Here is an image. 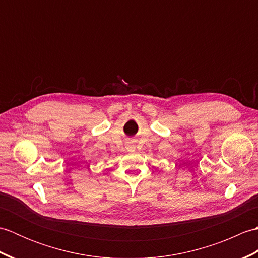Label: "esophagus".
<instances>
[{"mask_svg":"<svg viewBox=\"0 0 258 258\" xmlns=\"http://www.w3.org/2000/svg\"><path fill=\"white\" fill-rule=\"evenodd\" d=\"M134 146H135V145H134L133 143H128L127 146H126V147H127L128 151H134Z\"/></svg>","mask_w":258,"mask_h":258,"instance_id":"34e87169","label":"esophagus"}]
</instances>
